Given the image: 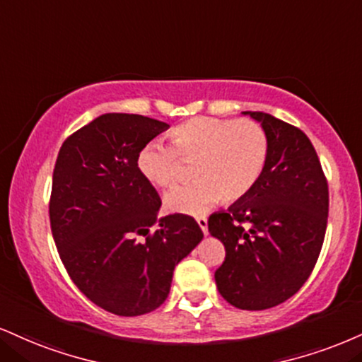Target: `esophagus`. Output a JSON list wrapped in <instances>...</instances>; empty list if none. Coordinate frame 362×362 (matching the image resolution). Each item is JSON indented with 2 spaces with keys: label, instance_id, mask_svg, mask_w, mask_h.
Here are the masks:
<instances>
[{
  "label": "esophagus",
  "instance_id": "34e87169",
  "mask_svg": "<svg viewBox=\"0 0 362 362\" xmlns=\"http://www.w3.org/2000/svg\"><path fill=\"white\" fill-rule=\"evenodd\" d=\"M197 224L200 226V229H202V233L207 236L209 229H207V219H206V217H197Z\"/></svg>",
  "mask_w": 362,
  "mask_h": 362
}]
</instances>
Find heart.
<instances>
[{
    "mask_svg": "<svg viewBox=\"0 0 362 362\" xmlns=\"http://www.w3.org/2000/svg\"><path fill=\"white\" fill-rule=\"evenodd\" d=\"M173 148L162 139L141 146L136 155L139 175L151 185H175L182 163H194L195 182L165 195V207L175 214L197 216L223 197L233 204L258 185L268 162V136L252 119L192 117L170 133Z\"/></svg>",
    "mask_w": 362,
    "mask_h": 362,
    "instance_id": "1",
    "label": "heart"
}]
</instances>
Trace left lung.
<instances>
[{
  "label": "left lung",
  "instance_id": "obj_1",
  "mask_svg": "<svg viewBox=\"0 0 362 362\" xmlns=\"http://www.w3.org/2000/svg\"><path fill=\"white\" fill-rule=\"evenodd\" d=\"M243 115L267 133V168L247 197L209 217V233L226 247L214 275L219 293L241 310H267L310 276L327 228L329 189L305 133L268 112Z\"/></svg>",
  "mask_w": 362,
  "mask_h": 362
}]
</instances>
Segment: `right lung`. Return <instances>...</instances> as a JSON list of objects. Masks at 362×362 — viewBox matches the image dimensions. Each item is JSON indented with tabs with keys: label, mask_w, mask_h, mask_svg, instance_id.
Masks as SVG:
<instances>
[{
	"label": "right lung",
	"mask_w": 362,
	"mask_h": 362,
	"mask_svg": "<svg viewBox=\"0 0 362 362\" xmlns=\"http://www.w3.org/2000/svg\"><path fill=\"white\" fill-rule=\"evenodd\" d=\"M168 128L153 117L106 112L65 139L57 156L55 246L77 288L115 315L136 317L162 305L173 269L204 238L192 217H158L162 200L136 168L141 146Z\"/></svg>",
	"instance_id": "1"
}]
</instances>
